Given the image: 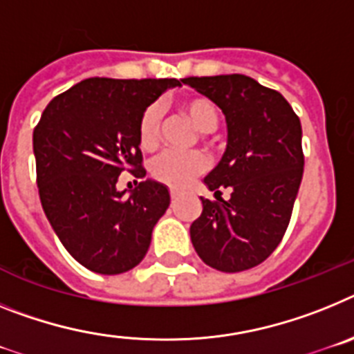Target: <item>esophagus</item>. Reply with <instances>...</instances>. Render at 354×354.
<instances>
[{
  "label": "esophagus",
  "mask_w": 354,
  "mask_h": 354,
  "mask_svg": "<svg viewBox=\"0 0 354 354\" xmlns=\"http://www.w3.org/2000/svg\"><path fill=\"white\" fill-rule=\"evenodd\" d=\"M178 198H180V194H178L176 190H171V201L176 203V201H178Z\"/></svg>",
  "instance_id": "esophagus-1"
}]
</instances>
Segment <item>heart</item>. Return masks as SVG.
<instances>
[{
  "label": "heart",
  "instance_id": "obj_1",
  "mask_svg": "<svg viewBox=\"0 0 354 354\" xmlns=\"http://www.w3.org/2000/svg\"><path fill=\"white\" fill-rule=\"evenodd\" d=\"M180 112L203 133H208L217 126L219 113L207 97H189L181 101ZM160 128H162V110L158 104H149L140 115L139 144L142 149L151 151L158 146ZM208 167L207 156L201 153H162L149 165V173L156 181L171 189H185L190 181L203 174Z\"/></svg>",
  "mask_w": 354,
  "mask_h": 354
}]
</instances>
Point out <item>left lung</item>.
Instances as JSON below:
<instances>
[{
	"mask_svg": "<svg viewBox=\"0 0 354 354\" xmlns=\"http://www.w3.org/2000/svg\"><path fill=\"white\" fill-rule=\"evenodd\" d=\"M226 115L228 147L205 178L215 201L203 212L190 239L203 262L223 272L262 263L283 239L303 178L301 122L278 91L244 75L181 80ZM230 188V200L220 198Z\"/></svg>",
	"mask_w": 354,
	"mask_h": 354,
	"instance_id": "8db88e82",
	"label": "left lung"
}]
</instances>
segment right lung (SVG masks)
Wrapping results in <instances>:
<instances>
[{"label": "right lung", "mask_w": 354, "mask_h": 354, "mask_svg": "<svg viewBox=\"0 0 354 354\" xmlns=\"http://www.w3.org/2000/svg\"><path fill=\"white\" fill-rule=\"evenodd\" d=\"M176 78H88L49 101L33 130L42 208L69 254L88 270L121 274L146 257L171 203L146 180L126 196L121 173L146 176L139 147L144 110Z\"/></svg>", "instance_id": "right-lung-1"}]
</instances>
